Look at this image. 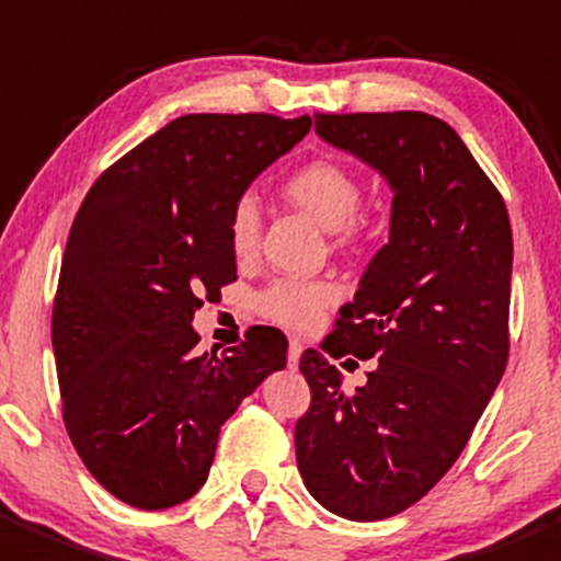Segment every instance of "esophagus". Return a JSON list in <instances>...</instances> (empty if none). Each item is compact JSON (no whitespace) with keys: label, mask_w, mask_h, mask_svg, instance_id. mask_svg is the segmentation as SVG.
<instances>
[{"label":"esophagus","mask_w":561,"mask_h":561,"mask_svg":"<svg viewBox=\"0 0 561 561\" xmlns=\"http://www.w3.org/2000/svg\"><path fill=\"white\" fill-rule=\"evenodd\" d=\"M298 358H301V342L290 340V347H287V364H290V367H296Z\"/></svg>","instance_id":"1"}]
</instances>
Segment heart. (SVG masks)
I'll return each instance as SVG.
<instances>
[{"label":"heart","mask_w":561,"mask_h":561,"mask_svg":"<svg viewBox=\"0 0 561 561\" xmlns=\"http://www.w3.org/2000/svg\"><path fill=\"white\" fill-rule=\"evenodd\" d=\"M290 203L307 210L323 230L351 232V219L362 205V183L347 167L336 161L320 159L293 172L285 183ZM230 247L238 260H249L257 252L260 232H263V210L257 197L243 194L236 199L227 221ZM340 290L331 282L320 279H276L254 298V309L271 323L285 329L307 331L320 323L325 309L336 301Z\"/></svg>","instance_id":"b5f03b06"}]
</instances>
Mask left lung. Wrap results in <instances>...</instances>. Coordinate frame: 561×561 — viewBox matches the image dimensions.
<instances>
[{"label": "left lung", "instance_id": "1", "mask_svg": "<svg viewBox=\"0 0 561 561\" xmlns=\"http://www.w3.org/2000/svg\"><path fill=\"white\" fill-rule=\"evenodd\" d=\"M314 130L378 170L394 199L389 243L323 345L378 362L345 391L325 353L304 351L312 402L296 422V460L329 513L380 520L453 469L502 380L513 230L499 188L444 119L314 114Z\"/></svg>", "mask_w": 561, "mask_h": 561}]
</instances>
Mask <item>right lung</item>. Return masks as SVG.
I'll use <instances>...</instances> for the list:
<instances>
[{"label": "right lung", "mask_w": 561, "mask_h": 561, "mask_svg": "<svg viewBox=\"0 0 561 561\" xmlns=\"http://www.w3.org/2000/svg\"><path fill=\"white\" fill-rule=\"evenodd\" d=\"M309 125V114L178 117L114 161L76 214L51 314L65 431L87 471L130 507L192 499L221 425L287 364L271 325L197 356L192 320L238 279L236 199Z\"/></svg>", "instance_id": "obj_1"}]
</instances>
